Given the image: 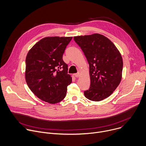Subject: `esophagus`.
<instances>
[{
  "instance_id": "1",
  "label": "esophagus",
  "mask_w": 146,
  "mask_h": 146,
  "mask_svg": "<svg viewBox=\"0 0 146 146\" xmlns=\"http://www.w3.org/2000/svg\"><path fill=\"white\" fill-rule=\"evenodd\" d=\"M74 75H75V76L76 78H78V77H79V76H80V73L75 74H74Z\"/></svg>"
}]
</instances>
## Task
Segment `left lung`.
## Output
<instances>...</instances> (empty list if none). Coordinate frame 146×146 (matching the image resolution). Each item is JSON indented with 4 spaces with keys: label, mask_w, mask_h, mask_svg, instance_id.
Masks as SVG:
<instances>
[{
    "label": "left lung",
    "mask_w": 146,
    "mask_h": 146,
    "mask_svg": "<svg viewBox=\"0 0 146 146\" xmlns=\"http://www.w3.org/2000/svg\"><path fill=\"white\" fill-rule=\"evenodd\" d=\"M89 64L90 86L86 98L100 101L109 97L122 78L123 62L119 50L105 36L95 33L74 37Z\"/></svg>",
    "instance_id": "1"
}]
</instances>
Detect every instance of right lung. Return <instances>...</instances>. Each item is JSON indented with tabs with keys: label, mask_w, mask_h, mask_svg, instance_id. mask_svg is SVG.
Here are the masks:
<instances>
[{
	"label": "right lung",
	"mask_w": 146,
	"mask_h": 146,
	"mask_svg": "<svg viewBox=\"0 0 146 146\" xmlns=\"http://www.w3.org/2000/svg\"><path fill=\"white\" fill-rule=\"evenodd\" d=\"M72 37H47L37 42L26 57L25 79L40 100L54 104L66 97L72 82L63 54Z\"/></svg>",
	"instance_id": "add662e5"
}]
</instances>
